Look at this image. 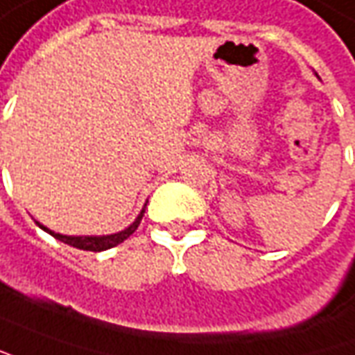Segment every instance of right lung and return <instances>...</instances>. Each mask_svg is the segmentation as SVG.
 Returning a JSON list of instances; mask_svg holds the SVG:
<instances>
[{
  "label": "right lung",
  "instance_id": "add662e5",
  "mask_svg": "<svg viewBox=\"0 0 355 355\" xmlns=\"http://www.w3.org/2000/svg\"><path fill=\"white\" fill-rule=\"evenodd\" d=\"M144 214H146V206L141 208V211L137 214V218L134 219L126 229H122V231H118V233H110V235H62V233H56V231H52V229H48L46 225H42L40 221H36V225L42 229V231H46V233H50V235L54 239H58V241L69 245V247L101 252V250H107V248H112L116 247V245H120V243H124V241L136 231L137 225H139V221L144 218Z\"/></svg>",
  "mask_w": 355,
  "mask_h": 355
}]
</instances>
